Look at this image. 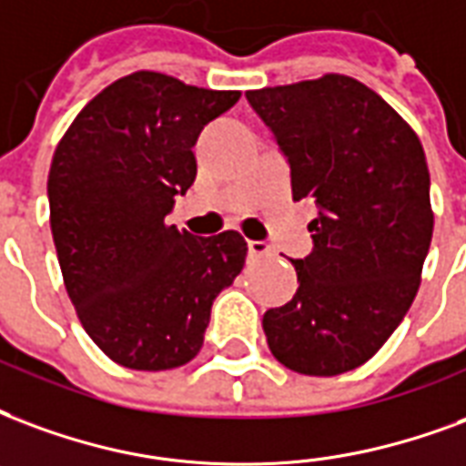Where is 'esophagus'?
<instances>
[{
  "label": "esophagus",
  "mask_w": 466,
  "mask_h": 466,
  "mask_svg": "<svg viewBox=\"0 0 466 466\" xmlns=\"http://www.w3.org/2000/svg\"><path fill=\"white\" fill-rule=\"evenodd\" d=\"M249 257L251 259H261V257H268L271 254V247L267 242H249Z\"/></svg>",
  "instance_id": "1"
}]
</instances>
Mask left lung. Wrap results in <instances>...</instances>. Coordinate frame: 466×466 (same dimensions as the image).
Wrapping results in <instances>:
<instances>
[{"label":"left lung","instance_id":"obj_1","mask_svg":"<svg viewBox=\"0 0 466 466\" xmlns=\"http://www.w3.org/2000/svg\"><path fill=\"white\" fill-rule=\"evenodd\" d=\"M313 198V251L291 259L294 299L264 313L268 350L301 375H340L378 353L415 301L432 242L430 170L415 130L350 76L247 91Z\"/></svg>","mask_w":466,"mask_h":466}]
</instances>
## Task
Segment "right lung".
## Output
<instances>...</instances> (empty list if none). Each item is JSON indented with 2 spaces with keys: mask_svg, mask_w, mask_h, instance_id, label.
<instances>
[{
  "mask_svg": "<svg viewBox=\"0 0 466 466\" xmlns=\"http://www.w3.org/2000/svg\"><path fill=\"white\" fill-rule=\"evenodd\" d=\"M239 91L136 71L76 116L49 170L51 234L68 299L93 343L133 370L198 356L212 301L247 259L239 232L165 222L198 175L192 147Z\"/></svg>",
  "mask_w": 466,
  "mask_h": 466,
  "instance_id": "1",
  "label": "right lung"
}]
</instances>
